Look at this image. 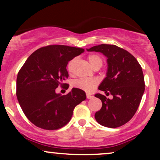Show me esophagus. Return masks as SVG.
I'll return each instance as SVG.
<instances>
[{"label": "esophagus", "instance_id": "1", "mask_svg": "<svg viewBox=\"0 0 160 160\" xmlns=\"http://www.w3.org/2000/svg\"><path fill=\"white\" fill-rule=\"evenodd\" d=\"M87 98H88V99H92V98H93V95H89V94H87Z\"/></svg>", "mask_w": 160, "mask_h": 160}]
</instances>
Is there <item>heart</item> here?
<instances>
[{
    "instance_id": "b5f03b06",
    "label": "heart",
    "mask_w": 160,
    "mask_h": 160,
    "mask_svg": "<svg viewBox=\"0 0 160 160\" xmlns=\"http://www.w3.org/2000/svg\"><path fill=\"white\" fill-rule=\"evenodd\" d=\"M89 63L92 65V67L95 68L97 66H102V57L97 54H91L87 57ZM76 59H73L69 62L68 63L67 69L69 73H72L73 71V68L74 62H75ZM98 81L95 78H80L75 81L73 82V87L75 88L80 89L82 90H84L87 92H90L95 89V87L97 86Z\"/></svg>"
}]
</instances>
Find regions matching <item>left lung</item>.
Listing matches in <instances>:
<instances>
[{
	"mask_svg": "<svg viewBox=\"0 0 160 160\" xmlns=\"http://www.w3.org/2000/svg\"><path fill=\"white\" fill-rule=\"evenodd\" d=\"M87 50L101 52L108 58L106 77L98 89L113 97L110 100L95 94L102 101V108L95 114L96 121L110 128L124 125L135 115L145 90L141 65L130 52L116 45L100 44Z\"/></svg>",
	"mask_w": 160,
	"mask_h": 160,
	"instance_id": "8db88e82",
	"label": "left lung"
}]
</instances>
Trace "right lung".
<instances>
[{"label":"right lung","instance_id":"add662e5","mask_svg":"<svg viewBox=\"0 0 160 160\" xmlns=\"http://www.w3.org/2000/svg\"><path fill=\"white\" fill-rule=\"evenodd\" d=\"M84 49L65 45H49L31 54L17 78V97L26 117L38 128L58 130L71 120L75 107L86 99L85 92L73 88L67 95L57 94L58 86L68 88L70 60Z\"/></svg>","mask_w":160,"mask_h":160}]
</instances>
